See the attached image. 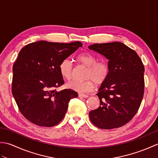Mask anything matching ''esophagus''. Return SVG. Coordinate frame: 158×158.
Instances as JSON below:
<instances>
[{
	"mask_svg": "<svg viewBox=\"0 0 158 158\" xmlns=\"http://www.w3.org/2000/svg\"><path fill=\"white\" fill-rule=\"evenodd\" d=\"M79 97H83V98H88V95L83 94H79Z\"/></svg>",
	"mask_w": 158,
	"mask_h": 158,
	"instance_id": "34e87169",
	"label": "esophagus"
}]
</instances>
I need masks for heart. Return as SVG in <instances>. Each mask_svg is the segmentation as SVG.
Instances as JSON below:
<instances>
[{
	"label": "heart",
	"instance_id": "heart-1",
	"mask_svg": "<svg viewBox=\"0 0 158 158\" xmlns=\"http://www.w3.org/2000/svg\"><path fill=\"white\" fill-rule=\"evenodd\" d=\"M82 64L88 66L84 81L73 80L67 83V87L74 91L79 93L89 92L93 90L94 82L100 85L105 81L109 73V66L104 62H97L96 57L88 53H81L77 58ZM59 70L61 75L66 79H70L73 77V63L69 59H64L60 62Z\"/></svg>",
	"mask_w": 158,
	"mask_h": 158
}]
</instances>
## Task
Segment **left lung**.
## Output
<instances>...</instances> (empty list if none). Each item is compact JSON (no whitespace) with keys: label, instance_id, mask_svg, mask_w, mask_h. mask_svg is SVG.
Masks as SVG:
<instances>
[{"label":"left lung","instance_id":"1","mask_svg":"<svg viewBox=\"0 0 158 158\" xmlns=\"http://www.w3.org/2000/svg\"><path fill=\"white\" fill-rule=\"evenodd\" d=\"M109 60V73L97 96L100 106L89 113L94 125L113 129L129 122L141 103L145 82L143 64L136 52L120 42L89 45Z\"/></svg>","mask_w":158,"mask_h":158}]
</instances>
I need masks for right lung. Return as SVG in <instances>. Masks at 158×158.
<instances>
[{"instance_id":"right-lung-1","label":"right lung","mask_w":158,"mask_h":158,"mask_svg":"<svg viewBox=\"0 0 158 158\" xmlns=\"http://www.w3.org/2000/svg\"><path fill=\"white\" fill-rule=\"evenodd\" d=\"M81 42L30 43L20 50L13 66L12 94L22 115L32 123L52 127L65 116L70 99L78 94L70 89L56 91L64 84L59 70L64 59L75 52Z\"/></svg>"}]
</instances>
